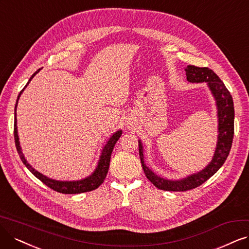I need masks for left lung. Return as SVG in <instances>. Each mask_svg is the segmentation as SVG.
<instances>
[{
    "label": "left lung",
    "mask_w": 249,
    "mask_h": 249,
    "mask_svg": "<svg viewBox=\"0 0 249 249\" xmlns=\"http://www.w3.org/2000/svg\"><path fill=\"white\" fill-rule=\"evenodd\" d=\"M187 81L190 83H203L206 82L213 93L217 107L218 118V135L216 148L213 160L209 162L207 166L197 173L181 178L178 180H171L163 178L154 173L143 161V148L141 141L140 145V158L143 172L153 185L163 191L183 192L195 189L202 183L205 182L213 174L223 166L227 160L230 150H231L232 142L234 137V104L231 93H230L223 81L218 78L216 73L208 68H198L195 66H188L186 69Z\"/></svg>",
    "instance_id": "obj_1"
}]
</instances>
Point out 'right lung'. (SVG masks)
<instances>
[{"instance_id":"add662e5","label":"right lung","mask_w":249,"mask_h":249,"mask_svg":"<svg viewBox=\"0 0 249 249\" xmlns=\"http://www.w3.org/2000/svg\"><path fill=\"white\" fill-rule=\"evenodd\" d=\"M40 71V70L36 71L34 75L31 77V79L27 82V84L25 85V87L29 85V83L31 82V80L36 76V73H38ZM25 87L20 91V93L18 94L17 100H16V105H15V119H14V140H15V145L16 149L18 152V155L22 161V163L25 165L26 168L29 169L34 176L39 178L43 183H45L46 186L49 187L50 189L62 193V194H80V193H85V192H90L93 191L95 189H97L101 183L104 182L107 173L108 171V166H109V161H110V156H112V152L114 146L116 144V142H118V140L120 139V136L122 135V130H118L117 132H115L112 136L109 137V140L107 141V142L106 143V145L104 146L103 151H101L100 157L98 160V164L97 167L95 168V170L92 172L91 176L87 177L84 179H80V180H73V181H61V180H55L52 178H49L47 177L43 176L42 173H40L39 171H36V169H34L32 167V165H30V163L26 161V159L24 158V156L22 154L21 151V146L19 143V139H18V134H17V119H16V107L18 104V99H19L21 93L23 92V90L25 89Z\"/></svg>"}]
</instances>
